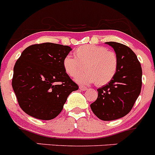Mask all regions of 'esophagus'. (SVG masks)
I'll return each instance as SVG.
<instances>
[{"label": "esophagus", "mask_w": 155, "mask_h": 155, "mask_svg": "<svg viewBox=\"0 0 155 155\" xmlns=\"http://www.w3.org/2000/svg\"><path fill=\"white\" fill-rule=\"evenodd\" d=\"M79 88H80V90H81V91H86V90H87V87H84V86H80Z\"/></svg>", "instance_id": "1"}]
</instances>
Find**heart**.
Segmentation results:
<instances>
[{
	"instance_id": "1",
	"label": "heart",
	"mask_w": 155,
	"mask_h": 155,
	"mask_svg": "<svg viewBox=\"0 0 155 155\" xmlns=\"http://www.w3.org/2000/svg\"><path fill=\"white\" fill-rule=\"evenodd\" d=\"M74 58L67 56L63 61V67L70 77L78 76L76 81L79 84L95 82L96 85L103 86L113 80L116 74L118 59L114 52L108 50L105 46H81L74 50ZM84 68L86 71L80 74Z\"/></svg>"
}]
</instances>
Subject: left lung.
Here are the masks:
<instances>
[{
	"mask_svg": "<svg viewBox=\"0 0 155 155\" xmlns=\"http://www.w3.org/2000/svg\"><path fill=\"white\" fill-rule=\"evenodd\" d=\"M114 49L118 68L113 80L98 88L96 101L90 105L100 120L110 121L122 118L132 109L142 86V69L130 48L116 42H107Z\"/></svg>",
	"mask_w": 155,
	"mask_h": 155,
	"instance_id": "8db88e82",
	"label": "left lung"
}]
</instances>
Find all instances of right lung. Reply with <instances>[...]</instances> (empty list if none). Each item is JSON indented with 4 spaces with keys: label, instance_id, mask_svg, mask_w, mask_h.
<instances>
[{
    "label": "right lung",
    "instance_id": "right-lung-1",
    "mask_svg": "<svg viewBox=\"0 0 155 155\" xmlns=\"http://www.w3.org/2000/svg\"><path fill=\"white\" fill-rule=\"evenodd\" d=\"M68 46L44 42L28 46L14 67L12 87L19 106L42 120L57 117L68 95L78 89L63 67Z\"/></svg>",
    "mask_w": 155,
    "mask_h": 155
}]
</instances>
